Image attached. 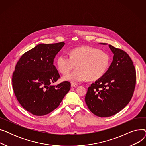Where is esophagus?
<instances>
[{
	"label": "esophagus",
	"instance_id": "obj_1",
	"mask_svg": "<svg viewBox=\"0 0 146 146\" xmlns=\"http://www.w3.org/2000/svg\"><path fill=\"white\" fill-rule=\"evenodd\" d=\"M71 86H72V87H77L78 86V85L76 83H72Z\"/></svg>",
	"mask_w": 146,
	"mask_h": 146
}]
</instances>
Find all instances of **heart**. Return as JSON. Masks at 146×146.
<instances>
[{"label":"heart","instance_id":"b5f03b06","mask_svg":"<svg viewBox=\"0 0 146 146\" xmlns=\"http://www.w3.org/2000/svg\"><path fill=\"white\" fill-rule=\"evenodd\" d=\"M110 57L108 53L90 47H81L72 50L69 57L60 54L57 60V65L62 74L68 73L76 65V70L63 77V79L73 83L101 78L108 68Z\"/></svg>","mask_w":146,"mask_h":146}]
</instances>
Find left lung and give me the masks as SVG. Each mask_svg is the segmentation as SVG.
<instances>
[{
  "instance_id": "8db88e82",
  "label": "left lung",
  "mask_w": 146,
  "mask_h": 146,
  "mask_svg": "<svg viewBox=\"0 0 146 146\" xmlns=\"http://www.w3.org/2000/svg\"><path fill=\"white\" fill-rule=\"evenodd\" d=\"M105 45V43H101ZM112 62L101 78L92 83L85 96L89 110L99 117L117 113L129 103L136 83V72L128 54L111 45Z\"/></svg>"
}]
</instances>
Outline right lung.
Listing matches in <instances>:
<instances>
[{"label":"right lung","mask_w":146,"mask_h":146,"mask_svg":"<svg viewBox=\"0 0 146 146\" xmlns=\"http://www.w3.org/2000/svg\"><path fill=\"white\" fill-rule=\"evenodd\" d=\"M64 44H38L25 52L15 66L12 79L15 95L34 115L43 116L56 109L70 89L68 81L51 85L60 78L54 59Z\"/></svg>","instance_id":"right-lung-1"}]
</instances>
